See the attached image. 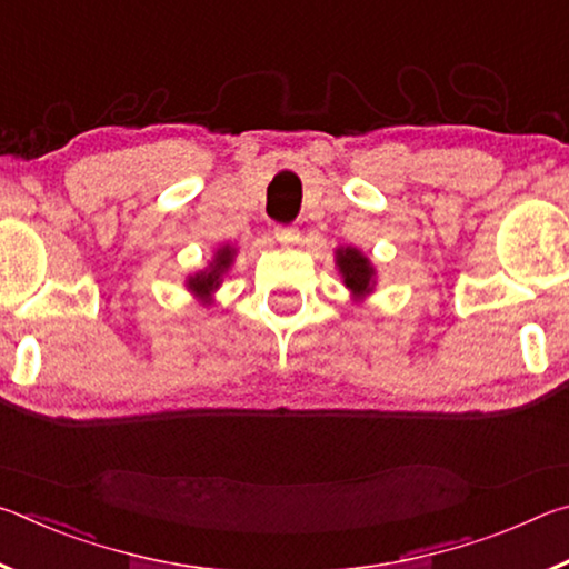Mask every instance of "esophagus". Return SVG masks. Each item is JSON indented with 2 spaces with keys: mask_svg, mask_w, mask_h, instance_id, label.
<instances>
[{
  "mask_svg": "<svg viewBox=\"0 0 569 569\" xmlns=\"http://www.w3.org/2000/svg\"><path fill=\"white\" fill-rule=\"evenodd\" d=\"M273 236H276L278 240H281L283 246H293L296 240H298V236H301V233H298L296 226H276V228H273Z\"/></svg>",
  "mask_w": 569,
  "mask_h": 569,
  "instance_id": "obj_1",
  "label": "esophagus"
}]
</instances>
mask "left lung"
<instances>
[{"label":"left lung","instance_id":"left-lung-1","mask_svg":"<svg viewBox=\"0 0 569 569\" xmlns=\"http://www.w3.org/2000/svg\"><path fill=\"white\" fill-rule=\"evenodd\" d=\"M336 261H339L346 286H349L353 293L371 291V273L373 271H371L369 261H366L359 250H353V248L339 250V258H336Z\"/></svg>","mask_w":569,"mask_h":569}]
</instances>
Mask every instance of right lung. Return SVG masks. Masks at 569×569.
Wrapping results in <instances>:
<instances>
[{
    "label": "right lung",
    "instance_id": "obj_1",
    "mask_svg": "<svg viewBox=\"0 0 569 569\" xmlns=\"http://www.w3.org/2000/svg\"><path fill=\"white\" fill-rule=\"evenodd\" d=\"M230 258H233V253H230L228 248L220 250L213 268H210V273H200L196 278H190L192 291H196V293H210V291H213V288L218 286V281H220V273H223L226 268L230 266Z\"/></svg>",
    "mask_w": 569,
    "mask_h": 569
}]
</instances>
